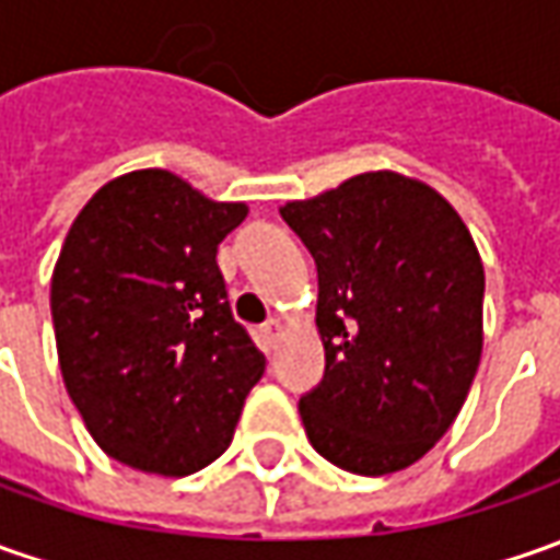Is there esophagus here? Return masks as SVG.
Listing matches in <instances>:
<instances>
[{"mask_svg": "<svg viewBox=\"0 0 560 560\" xmlns=\"http://www.w3.org/2000/svg\"><path fill=\"white\" fill-rule=\"evenodd\" d=\"M281 331H284V328H281L279 318H269V322H266V325L260 328L262 347H266V350H272V347H276V340L281 338Z\"/></svg>", "mask_w": 560, "mask_h": 560, "instance_id": "esophagus-1", "label": "esophagus"}]
</instances>
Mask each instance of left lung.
Wrapping results in <instances>:
<instances>
[{
	"instance_id": "1",
	"label": "left lung",
	"mask_w": 560,
	"mask_h": 560,
	"mask_svg": "<svg viewBox=\"0 0 560 560\" xmlns=\"http://www.w3.org/2000/svg\"><path fill=\"white\" fill-rule=\"evenodd\" d=\"M318 269L325 377L306 436L343 471H402L450 431L483 353V262L436 188L359 173L281 207Z\"/></svg>"
}]
</instances>
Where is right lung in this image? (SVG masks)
Masks as SVG:
<instances>
[{
    "mask_svg": "<svg viewBox=\"0 0 560 560\" xmlns=\"http://www.w3.org/2000/svg\"><path fill=\"white\" fill-rule=\"evenodd\" d=\"M247 203L132 170L77 213L51 272L58 365L92 440L136 471L185 477L232 443L266 359L217 266Z\"/></svg>",
    "mask_w": 560,
    "mask_h": 560,
    "instance_id": "right-lung-1",
    "label": "right lung"
}]
</instances>
